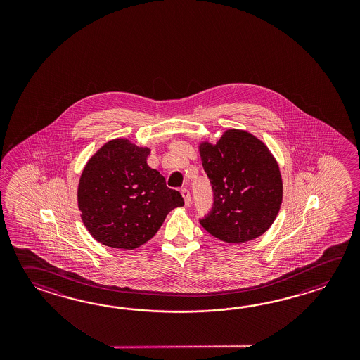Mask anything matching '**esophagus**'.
<instances>
[{
	"label": "esophagus",
	"mask_w": 360,
	"mask_h": 360,
	"mask_svg": "<svg viewBox=\"0 0 360 360\" xmlns=\"http://www.w3.org/2000/svg\"><path fill=\"white\" fill-rule=\"evenodd\" d=\"M181 195H183L184 200H185V205H186V206H189L191 202V191L184 188V189H181Z\"/></svg>",
	"instance_id": "esophagus-1"
}]
</instances>
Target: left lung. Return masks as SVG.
<instances>
[{
	"label": "left lung",
	"mask_w": 360,
	"mask_h": 360,
	"mask_svg": "<svg viewBox=\"0 0 360 360\" xmlns=\"http://www.w3.org/2000/svg\"><path fill=\"white\" fill-rule=\"evenodd\" d=\"M214 203L200 225L228 243H245L271 226L282 205L279 167L265 144L251 134L228 130L212 146H199Z\"/></svg>",
	"instance_id": "left-lung-1"
}]
</instances>
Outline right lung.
Segmentation results:
<instances>
[{"label":"right lung","mask_w":360,"mask_h":360,"mask_svg":"<svg viewBox=\"0 0 360 360\" xmlns=\"http://www.w3.org/2000/svg\"><path fill=\"white\" fill-rule=\"evenodd\" d=\"M149 152L115 139L87 162L78 185V207L84 226L100 243L138 248L153 238L171 210L184 206L181 194L148 166Z\"/></svg>","instance_id":"1"}]
</instances>
